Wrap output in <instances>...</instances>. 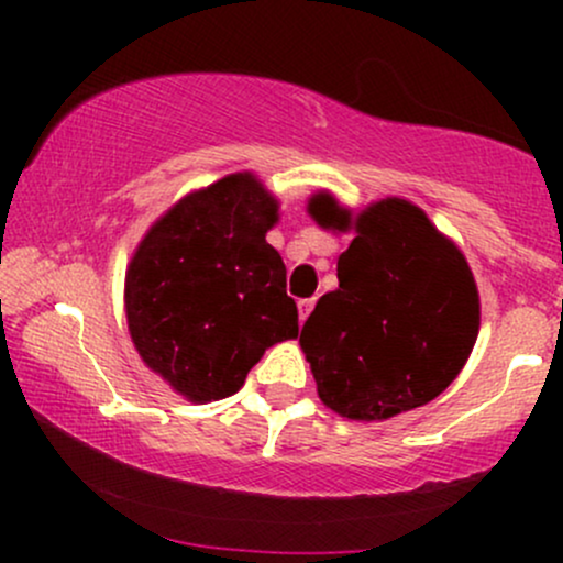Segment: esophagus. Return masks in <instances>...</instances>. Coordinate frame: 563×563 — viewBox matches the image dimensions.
<instances>
[{"label": "esophagus", "instance_id": "34e87169", "mask_svg": "<svg viewBox=\"0 0 563 563\" xmlns=\"http://www.w3.org/2000/svg\"><path fill=\"white\" fill-rule=\"evenodd\" d=\"M312 307H314V299H301V301H299V318H301V322L309 318V312H312Z\"/></svg>", "mask_w": 563, "mask_h": 563}]
</instances>
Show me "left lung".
Listing matches in <instances>:
<instances>
[{
	"label": "left lung",
	"instance_id": "left-lung-1",
	"mask_svg": "<svg viewBox=\"0 0 563 563\" xmlns=\"http://www.w3.org/2000/svg\"><path fill=\"white\" fill-rule=\"evenodd\" d=\"M322 228H346L331 196L309 203ZM339 256V288L320 296L299 344L318 394L354 421H384L439 397L479 333L466 260L418 206L386 198L363 211Z\"/></svg>",
	"mask_w": 563,
	"mask_h": 563
}]
</instances>
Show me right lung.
<instances>
[{
	"label": "right lung",
	"instance_id": "right-lung-1",
	"mask_svg": "<svg viewBox=\"0 0 563 563\" xmlns=\"http://www.w3.org/2000/svg\"><path fill=\"white\" fill-rule=\"evenodd\" d=\"M275 219V198L230 174L161 217L129 264L134 346L192 402L235 394L264 349L299 335L286 264L264 241Z\"/></svg>",
	"mask_w": 563,
	"mask_h": 563
}]
</instances>
